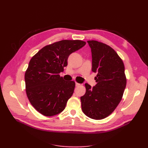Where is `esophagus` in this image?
Here are the masks:
<instances>
[{
    "mask_svg": "<svg viewBox=\"0 0 148 148\" xmlns=\"http://www.w3.org/2000/svg\"><path fill=\"white\" fill-rule=\"evenodd\" d=\"M75 84H76V86H79V85H80V84L78 83H77V82H76Z\"/></svg>",
    "mask_w": 148,
    "mask_h": 148,
    "instance_id": "esophagus-1",
    "label": "esophagus"
}]
</instances>
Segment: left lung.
<instances>
[{
    "label": "left lung",
    "instance_id": "obj_1",
    "mask_svg": "<svg viewBox=\"0 0 148 148\" xmlns=\"http://www.w3.org/2000/svg\"><path fill=\"white\" fill-rule=\"evenodd\" d=\"M91 49L92 71L97 73L96 84H85L86 92L81 97L82 109L88 117L101 120L113 112L122 99L127 84L125 66L114 49L94 40L87 41Z\"/></svg>",
    "mask_w": 148,
    "mask_h": 148
}]
</instances>
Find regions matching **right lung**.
<instances>
[{"label":"right lung","instance_id":"1","mask_svg":"<svg viewBox=\"0 0 148 148\" xmlns=\"http://www.w3.org/2000/svg\"><path fill=\"white\" fill-rule=\"evenodd\" d=\"M81 40H62L42 47L31 58L25 74L26 92L34 108L51 117L63 111L75 87L59 73L71 53L83 47Z\"/></svg>","mask_w":148,"mask_h":148}]
</instances>
